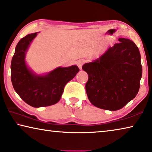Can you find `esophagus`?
<instances>
[{"instance_id":"obj_1","label":"esophagus","mask_w":152,"mask_h":152,"mask_svg":"<svg viewBox=\"0 0 152 152\" xmlns=\"http://www.w3.org/2000/svg\"><path fill=\"white\" fill-rule=\"evenodd\" d=\"M77 66H78V67L80 68V69H82V66H83V65L84 64V61L83 60H79V61H77Z\"/></svg>"}]
</instances>
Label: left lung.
Segmentation results:
<instances>
[{
    "instance_id": "left-lung-1",
    "label": "left lung",
    "mask_w": 152,
    "mask_h": 152,
    "mask_svg": "<svg viewBox=\"0 0 152 152\" xmlns=\"http://www.w3.org/2000/svg\"><path fill=\"white\" fill-rule=\"evenodd\" d=\"M118 40L83 66L88 75L85 86L88 99L101 109H121L136 97L140 87L142 66L138 47L128 38Z\"/></svg>"
}]
</instances>
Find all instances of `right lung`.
Instances as JSON below:
<instances>
[{
	"instance_id": "add662e5",
	"label": "right lung",
	"mask_w": 152,
	"mask_h": 152,
	"mask_svg": "<svg viewBox=\"0 0 152 152\" xmlns=\"http://www.w3.org/2000/svg\"><path fill=\"white\" fill-rule=\"evenodd\" d=\"M38 32L30 34L19 41L11 60V82L15 92L34 107L54 105L60 100L66 84L79 72L77 66L58 67L45 74H37L26 62V54Z\"/></svg>"
}]
</instances>
